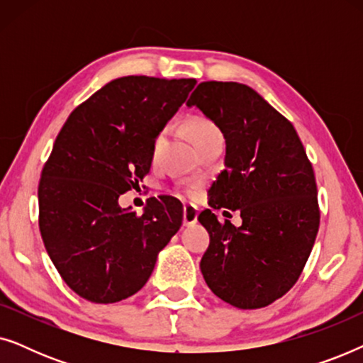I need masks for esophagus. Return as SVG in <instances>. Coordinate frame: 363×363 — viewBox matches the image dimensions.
Returning <instances> with one entry per match:
<instances>
[{"instance_id": "esophagus-1", "label": "esophagus", "mask_w": 363, "mask_h": 363, "mask_svg": "<svg viewBox=\"0 0 363 363\" xmlns=\"http://www.w3.org/2000/svg\"><path fill=\"white\" fill-rule=\"evenodd\" d=\"M198 221V208L191 205L183 206V225L193 226Z\"/></svg>"}]
</instances>
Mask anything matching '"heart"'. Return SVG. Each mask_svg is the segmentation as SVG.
<instances>
[{
	"instance_id": "1",
	"label": "heart",
	"mask_w": 363,
	"mask_h": 363,
	"mask_svg": "<svg viewBox=\"0 0 363 363\" xmlns=\"http://www.w3.org/2000/svg\"><path fill=\"white\" fill-rule=\"evenodd\" d=\"M188 132H190L191 140L195 142V140H198V138L208 135V133L218 132V128L213 125L210 121H205V118H195V121L190 122V125H188ZM163 143H165V132L158 133L155 142H153V147H152L153 157H157L158 153H160ZM190 191H193V190H190Z\"/></svg>"
}]
</instances>
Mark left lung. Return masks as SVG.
<instances>
[{
    "label": "left lung",
    "instance_id": "obj_1",
    "mask_svg": "<svg viewBox=\"0 0 363 363\" xmlns=\"http://www.w3.org/2000/svg\"><path fill=\"white\" fill-rule=\"evenodd\" d=\"M186 106L225 137V170L210 188V206L242 220L236 228L213 210L200 213L210 233L201 274L238 309L269 306L299 279L319 231L314 170L292 123L250 86L201 82Z\"/></svg>",
    "mask_w": 363,
    "mask_h": 363
}]
</instances>
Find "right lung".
Returning <instances> with one entry per match:
<instances>
[{"mask_svg": "<svg viewBox=\"0 0 363 363\" xmlns=\"http://www.w3.org/2000/svg\"><path fill=\"white\" fill-rule=\"evenodd\" d=\"M195 79L125 76L81 104L64 123L38 188L39 230L64 282L112 304L142 289L183 221L182 203L150 198L140 216L118 196L152 167V147Z\"/></svg>", "mask_w": 363, "mask_h": 363, "instance_id": "add662e5", "label": "right lung"}]
</instances>
